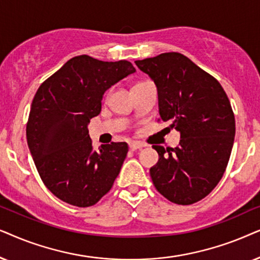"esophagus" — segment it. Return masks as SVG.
<instances>
[{"mask_svg":"<svg viewBox=\"0 0 260 260\" xmlns=\"http://www.w3.org/2000/svg\"><path fill=\"white\" fill-rule=\"evenodd\" d=\"M144 145L141 143H138V141H133V143L129 144V148L132 151H137V150H140V148H143Z\"/></svg>","mask_w":260,"mask_h":260,"instance_id":"1","label":"esophagus"}]
</instances>
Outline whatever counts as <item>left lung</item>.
<instances>
[{
  "mask_svg": "<svg viewBox=\"0 0 260 260\" xmlns=\"http://www.w3.org/2000/svg\"><path fill=\"white\" fill-rule=\"evenodd\" d=\"M158 89V121L181 133L179 146L153 145L159 160L150 169L155 189L176 205L209 195L222 178L235 136L227 94L216 78L178 52L136 60Z\"/></svg>",
  "mask_w": 260,
  "mask_h": 260,
  "instance_id": "8db88e82",
  "label": "left lung"
}]
</instances>
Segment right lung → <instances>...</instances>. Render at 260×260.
Here are the masks:
<instances>
[{"label": "right lung", "mask_w": 260, "mask_h": 260, "mask_svg": "<svg viewBox=\"0 0 260 260\" xmlns=\"http://www.w3.org/2000/svg\"><path fill=\"white\" fill-rule=\"evenodd\" d=\"M133 72L127 60L77 55L41 83L34 96L26 127L30 154L46 188L69 205H96L119 175L127 143L95 151L86 126L101 113L106 90Z\"/></svg>", "instance_id": "obj_1"}]
</instances>
